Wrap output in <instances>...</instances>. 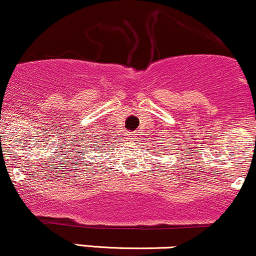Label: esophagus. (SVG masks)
<instances>
[{
	"instance_id": "34e87169",
	"label": "esophagus",
	"mask_w": 256,
	"mask_h": 256,
	"mask_svg": "<svg viewBox=\"0 0 256 256\" xmlns=\"http://www.w3.org/2000/svg\"><path fill=\"white\" fill-rule=\"evenodd\" d=\"M134 137L136 136L134 134V132H130V134H128V139H130V140H134Z\"/></svg>"
}]
</instances>
